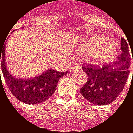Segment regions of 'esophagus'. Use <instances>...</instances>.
I'll use <instances>...</instances> for the list:
<instances>
[{
  "mask_svg": "<svg viewBox=\"0 0 133 133\" xmlns=\"http://www.w3.org/2000/svg\"><path fill=\"white\" fill-rule=\"evenodd\" d=\"M81 69V66L79 64H75V65H73L70 68V71L73 72V73H75L77 71H78L79 70Z\"/></svg>",
  "mask_w": 133,
  "mask_h": 133,
  "instance_id": "34e87169",
  "label": "esophagus"
}]
</instances>
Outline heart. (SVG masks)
Masks as SVG:
<instances>
[{
  "label": "heart",
  "mask_w": 133,
  "mask_h": 133,
  "mask_svg": "<svg viewBox=\"0 0 133 133\" xmlns=\"http://www.w3.org/2000/svg\"><path fill=\"white\" fill-rule=\"evenodd\" d=\"M117 43L114 41L107 40L101 36L92 37L82 50V53H91L90 60L97 65L104 64L114 57L117 51Z\"/></svg>",
  "instance_id": "heart-1"
}]
</instances>
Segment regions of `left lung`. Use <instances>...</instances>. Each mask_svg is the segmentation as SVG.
<instances>
[{"instance_id": "left-lung-1", "label": "left lung", "mask_w": 133, "mask_h": 133, "mask_svg": "<svg viewBox=\"0 0 133 133\" xmlns=\"http://www.w3.org/2000/svg\"><path fill=\"white\" fill-rule=\"evenodd\" d=\"M121 53L115 63L102 68H93L90 66L82 67L88 80L80 91L89 102L97 105L109 104L116 100L123 90L129 75L130 54L127 41L121 38Z\"/></svg>"}]
</instances>
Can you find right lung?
Segmentation results:
<instances>
[{
    "label": "right lung",
    "mask_w": 133,
    "mask_h": 133,
    "mask_svg": "<svg viewBox=\"0 0 133 133\" xmlns=\"http://www.w3.org/2000/svg\"><path fill=\"white\" fill-rule=\"evenodd\" d=\"M1 51L0 63L3 76L12 94L24 103L35 105L47 100L55 93L58 80L67 73L49 69L35 78H19L13 76L6 66L4 47Z\"/></svg>",
    "instance_id": "1"
}]
</instances>
